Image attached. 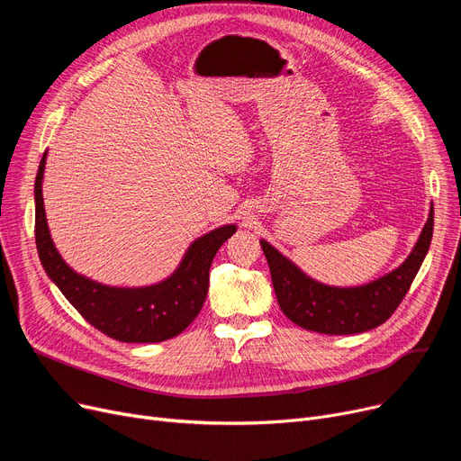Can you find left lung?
<instances>
[{
  "mask_svg": "<svg viewBox=\"0 0 461 461\" xmlns=\"http://www.w3.org/2000/svg\"><path fill=\"white\" fill-rule=\"evenodd\" d=\"M431 233L433 207L413 252L400 267L357 287H332L312 280L267 240H261V249L269 263L278 304L287 320L313 332L357 334L375 329L393 316L428 254Z\"/></svg>",
  "mask_w": 461,
  "mask_h": 461,
  "instance_id": "1",
  "label": "left lung"
}]
</instances>
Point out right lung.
<instances>
[{
	"label": "right lung",
	"instance_id": "right-lung-1",
	"mask_svg": "<svg viewBox=\"0 0 461 461\" xmlns=\"http://www.w3.org/2000/svg\"><path fill=\"white\" fill-rule=\"evenodd\" d=\"M46 153L35 179V243L42 267L80 316L106 336L127 344H155L181 334L200 313L207 289L209 269L235 226L216 228L194 240L177 271L148 287H110L72 271L56 250L46 224L42 176Z\"/></svg>",
	"mask_w": 461,
	"mask_h": 461
}]
</instances>
